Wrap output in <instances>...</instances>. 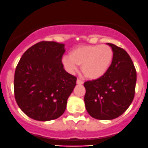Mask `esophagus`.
<instances>
[{
	"label": "esophagus",
	"instance_id": "esophagus-1",
	"mask_svg": "<svg viewBox=\"0 0 148 148\" xmlns=\"http://www.w3.org/2000/svg\"><path fill=\"white\" fill-rule=\"evenodd\" d=\"M83 83H84V82H83L82 80L79 79H77V84H82Z\"/></svg>",
	"mask_w": 148,
	"mask_h": 148
}]
</instances>
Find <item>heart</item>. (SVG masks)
I'll use <instances>...</instances> for the list:
<instances>
[{"mask_svg": "<svg viewBox=\"0 0 148 148\" xmlns=\"http://www.w3.org/2000/svg\"><path fill=\"white\" fill-rule=\"evenodd\" d=\"M114 52L107 45H83L73 50L70 56H64L62 63L69 73H74L82 66L84 77L97 79L104 76L112 64Z\"/></svg>", "mask_w": 148, "mask_h": 148, "instance_id": "b5f03b06", "label": "heart"}]
</instances>
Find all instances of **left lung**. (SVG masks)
Listing matches in <instances>:
<instances>
[{
    "label": "left lung",
    "mask_w": 148,
    "mask_h": 148,
    "mask_svg": "<svg viewBox=\"0 0 148 148\" xmlns=\"http://www.w3.org/2000/svg\"><path fill=\"white\" fill-rule=\"evenodd\" d=\"M112 64L100 79L84 82V103L92 118L111 120L124 114L134 97L137 72L129 54L114 44Z\"/></svg>",
    "instance_id": "obj_1"
}]
</instances>
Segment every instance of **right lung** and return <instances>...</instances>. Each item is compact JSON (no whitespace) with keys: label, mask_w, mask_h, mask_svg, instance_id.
<instances>
[{"label":"right lung","mask_w":148,"mask_h":148,"mask_svg":"<svg viewBox=\"0 0 148 148\" xmlns=\"http://www.w3.org/2000/svg\"><path fill=\"white\" fill-rule=\"evenodd\" d=\"M65 45L42 41L21 56L14 74V95L18 107L32 119L47 121L64 113L77 77L64 69Z\"/></svg>","instance_id":"obj_1"}]
</instances>
